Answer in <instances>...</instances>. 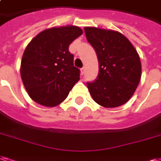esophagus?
Returning <instances> with one entry per match:
<instances>
[{"mask_svg": "<svg viewBox=\"0 0 161 161\" xmlns=\"http://www.w3.org/2000/svg\"><path fill=\"white\" fill-rule=\"evenodd\" d=\"M80 70H81V74L84 75V71H85V67H82V68H81Z\"/></svg>", "mask_w": 161, "mask_h": 161, "instance_id": "esophagus-1", "label": "esophagus"}]
</instances>
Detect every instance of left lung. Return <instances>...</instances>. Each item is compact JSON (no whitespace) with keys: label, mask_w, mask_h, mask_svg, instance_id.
<instances>
[{"label":"left lung","mask_w":161,"mask_h":161,"mask_svg":"<svg viewBox=\"0 0 161 161\" xmlns=\"http://www.w3.org/2000/svg\"><path fill=\"white\" fill-rule=\"evenodd\" d=\"M88 42L98 58V76L87 87L94 101L104 108L125 104L141 79V61L130 42L118 31L85 27Z\"/></svg>","instance_id":"left-lung-1"}]
</instances>
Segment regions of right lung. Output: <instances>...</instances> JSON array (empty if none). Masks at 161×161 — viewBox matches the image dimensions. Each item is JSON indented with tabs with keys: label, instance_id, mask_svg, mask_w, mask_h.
<instances>
[{
	"label": "right lung",
	"instance_id": "obj_1",
	"mask_svg": "<svg viewBox=\"0 0 161 161\" xmlns=\"http://www.w3.org/2000/svg\"><path fill=\"white\" fill-rule=\"evenodd\" d=\"M83 34L77 26L51 28L39 33L26 47L20 74L26 91L39 104L61 103L79 80L80 70L73 65L69 45Z\"/></svg>",
	"mask_w": 161,
	"mask_h": 161
}]
</instances>
